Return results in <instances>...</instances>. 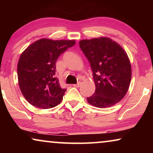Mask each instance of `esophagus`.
Returning a JSON list of instances; mask_svg holds the SVG:
<instances>
[{"label":"esophagus","instance_id":"esophagus-1","mask_svg":"<svg viewBox=\"0 0 153 153\" xmlns=\"http://www.w3.org/2000/svg\"><path fill=\"white\" fill-rule=\"evenodd\" d=\"M81 85V82H78L76 83V84H74V87H76V88H78V87H79Z\"/></svg>","mask_w":153,"mask_h":153}]
</instances>
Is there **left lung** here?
<instances>
[{
	"mask_svg": "<svg viewBox=\"0 0 153 153\" xmlns=\"http://www.w3.org/2000/svg\"><path fill=\"white\" fill-rule=\"evenodd\" d=\"M79 46L89 60L95 84L88 102L97 108L115 105L125 97L130 84L131 68L127 53L106 37L82 39Z\"/></svg>",
	"mask_w": 153,
	"mask_h": 153,
	"instance_id": "left-lung-1",
	"label": "left lung"
}]
</instances>
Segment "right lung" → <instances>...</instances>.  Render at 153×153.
I'll use <instances>...</instances> for the list:
<instances>
[{"instance_id": "1", "label": "right lung", "mask_w": 153, "mask_h": 153, "mask_svg": "<svg viewBox=\"0 0 153 153\" xmlns=\"http://www.w3.org/2000/svg\"><path fill=\"white\" fill-rule=\"evenodd\" d=\"M76 41L42 38L25 49L17 65L18 82L27 101L43 109L61 102L66 89L60 87L56 77V62L60 54L73 47Z\"/></svg>"}]
</instances>
